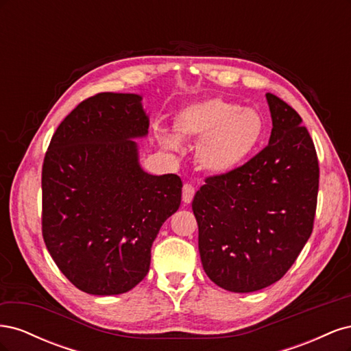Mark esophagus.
<instances>
[{
    "label": "esophagus",
    "mask_w": 351,
    "mask_h": 351,
    "mask_svg": "<svg viewBox=\"0 0 351 351\" xmlns=\"http://www.w3.org/2000/svg\"><path fill=\"white\" fill-rule=\"evenodd\" d=\"M195 196V187L192 184H184L183 186V202L184 204H190L193 200Z\"/></svg>",
    "instance_id": "34e87169"
}]
</instances>
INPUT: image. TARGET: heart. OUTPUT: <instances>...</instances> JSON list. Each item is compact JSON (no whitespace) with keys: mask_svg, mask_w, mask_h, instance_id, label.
<instances>
[{"mask_svg":"<svg viewBox=\"0 0 351 351\" xmlns=\"http://www.w3.org/2000/svg\"><path fill=\"white\" fill-rule=\"evenodd\" d=\"M259 111L222 98L184 105L173 119L174 136H162L161 143L178 151V142L199 141L196 162L212 176H228L246 164L265 136Z\"/></svg>","mask_w":351,"mask_h":351,"instance_id":"b5f03b06","label":"heart"}]
</instances>
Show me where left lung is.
<instances>
[{
    "instance_id": "1",
    "label": "left lung",
    "mask_w": 351,
    "mask_h": 351,
    "mask_svg": "<svg viewBox=\"0 0 351 351\" xmlns=\"http://www.w3.org/2000/svg\"><path fill=\"white\" fill-rule=\"evenodd\" d=\"M269 143L237 171L206 178L193 199L199 253L210 281L252 293L282 278L309 240L319 167L290 105L267 93Z\"/></svg>"
}]
</instances>
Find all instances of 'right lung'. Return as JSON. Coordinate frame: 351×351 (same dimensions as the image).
Here are the masks:
<instances>
[{
    "instance_id": "add662e5",
    "label": "right lung",
    "mask_w": 351,
    "mask_h": 351,
    "mask_svg": "<svg viewBox=\"0 0 351 351\" xmlns=\"http://www.w3.org/2000/svg\"><path fill=\"white\" fill-rule=\"evenodd\" d=\"M149 115L137 93L105 92L58 125L42 168V234L60 271L79 290L115 295L151 267L159 228L177 212L183 183L139 161Z\"/></svg>"
}]
</instances>
